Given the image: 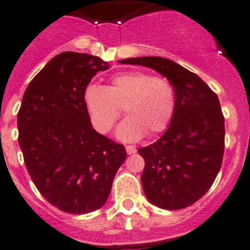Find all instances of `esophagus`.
<instances>
[{"label": "esophagus", "instance_id": "1", "mask_svg": "<svg viewBox=\"0 0 250 250\" xmlns=\"http://www.w3.org/2000/svg\"><path fill=\"white\" fill-rule=\"evenodd\" d=\"M125 151H127L128 154H133L136 152V148L132 145H128V146H125Z\"/></svg>", "mask_w": 250, "mask_h": 250}]
</instances>
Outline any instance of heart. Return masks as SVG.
<instances>
[{"label": "heart", "instance_id": "1", "mask_svg": "<svg viewBox=\"0 0 250 250\" xmlns=\"http://www.w3.org/2000/svg\"><path fill=\"white\" fill-rule=\"evenodd\" d=\"M83 103L94 129L107 134L121 116L117 138L135 141L167 129L176 110V91L167 78L144 72H125L110 79L107 86L91 83L83 91Z\"/></svg>", "mask_w": 250, "mask_h": 250}]
</instances>
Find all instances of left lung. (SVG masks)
<instances>
[{
  "label": "left lung",
  "instance_id": "obj_1",
  "mask_svg": "<svg viewBox=\"0 0 250 250\" xmlns=\"http://www.w3.org/2000/svg\"><path fill=\"white\" fill-rule=\"evenodd\" d=\"M153 68L176 91V110L167 132L139 148L145 160L141 183L149 202L181 209L201 199L213 185L223 162L224 116L217 94L194 73L163 57L120 61Z\"/></svg>",
  "mask_w": 250,
  "mask_h": 250
}]
</instances>
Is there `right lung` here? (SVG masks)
Instances as JSON below:
<instances>
[{"instance_id":"add662e5","label":"right lung","mask_w":250,"mask_h":250,"mask_svg":"<svg viewBox=\"0 0 250 250\" xmlns=\"http://www.w3.org/2000/svg\"><path fill=\"white\" fill-rule=\"evenodd\" d=\"M105 69L97 56L62 52L28 83L18 112L26 169L45 200L67 213L101 208L127 156L92 128L83 103L91 79Z\"/></svg>"}]
</instances>
